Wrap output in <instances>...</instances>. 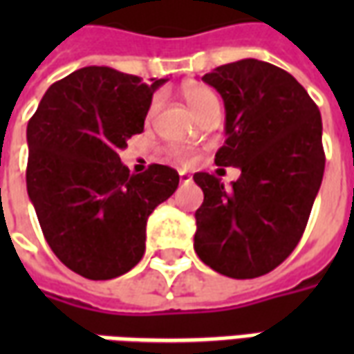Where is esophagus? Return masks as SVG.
Masks as SVG:
<instances>
[{"instance_id": "1", "label": "esophagus", "mask_w": 354, "mask_h": 354, "mask_svg": "<svg viewBox=\"0 0 354 354\" xmlns=\"http://www.w3.org/2000/svg\"><path fill=\"white\" fill-rule=\"evenodd\" d=\"M180 182H182V184H189V182H192V176H189L187 172H180Z\"/></svg>"}]
</instances>
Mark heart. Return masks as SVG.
<instances>
[{"label":"heart","mask_w":354,"mask_h":354,"mask_svg":"<svg viewBox=\"0 0 354 354\" xmlns=\"http://www.w3.org/2000/svg\"><path fill=\"white\" fill-rule=\"evenodd\" d=\"M184 100L187 102V106H189V109H192L195 117H199L203 111H207V109L212 108V106H220L214 91L205 87V85H189V87H185ZM157 108H159V100L155 98V100L149 104V108H147V119H153V115L157 113ZM174 155H176L178 159H182V161H187V157H185L182 151H174Z\"/></svg>","instance_id":"heart-1"}]
</instances>
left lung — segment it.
Returning a JSON list of instances; mask_svg holds the SVG:
<instances>
[{
  "label": "left lung",
  "instance_id": "obj_1",
  "mask_svg": "<svg viewBox=\"0 0 354 354\" xmlns=\"http://www.w3.org/2000/svg\"><path fill=\"white\" fill-rule=\"evenodd\" d=\"M225 106L218 167H237L231 187L193 174L205 199L195 212V252L231 279H254L288 258L304 235L322 184V119L288 72L245 58L203 75Z\"/></svg>",
  "mask_w": 354,
  "mask_h": 354
}]
</instances>
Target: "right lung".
<instances>
[{
  "label": "right lung",
  "mask_w": 354,
  "mask_h": 354,
  "mask_svg": "<svg viewBox=\"0 0 354 354\" xmlns=\"http://www.w3.org/2000/svg\"><path fill=\"white\" fill-rule=\"evenodd\" d=\"M165 81L87 66L53 83L28 123V197L50 250L85 279L131 271L146 250L147 218L176 192L174 169L131 174L119 159Z\"/></svg>",
  "instance_id": "add662e5"
}]
</instances>
